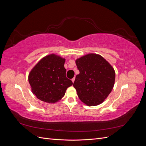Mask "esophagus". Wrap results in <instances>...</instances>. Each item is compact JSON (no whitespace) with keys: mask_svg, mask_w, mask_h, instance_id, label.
Wrapping results in <instances>:
<instances>
[{"mask_svg":"<svg viewBox=\"0 0 146 146\" xmlns=\"http://www.w3.org/2000/svg\"><path fill=\"white\" fill-rule=\"evenodd\" d=\"M75 79H76V78H75V77H74L72 79V82L74 83V81H75Z\"/></svg>","mask_w":146,"mask_h":146,"instance_id":"34e87169","label":"esophagus"}]
</instances>
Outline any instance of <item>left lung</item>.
<instances>
[{
	"mask_svg": "<svg viewBox=\"0 0 146 146\" xmlns=\"http://www.w3.org/2000/svg\"><path fill=\"white\" fill-rule=\"evenodd\" d=\"M80 71L74 83L79 99L89 107L104 102L115 82V70L101 55L90 53L76 59Z\"/></svg>",
	"mask_w": 146,
	"mask_h": 146,
	"instance_id": "8db88e82",
	"label": "left lung"
}]
</instances>
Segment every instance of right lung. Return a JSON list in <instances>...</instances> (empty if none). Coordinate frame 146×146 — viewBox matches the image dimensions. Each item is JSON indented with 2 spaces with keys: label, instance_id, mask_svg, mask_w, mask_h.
Instances as JSON below:
<instances>
[{
  "label": "right lung",
  "instance_id": "add662e5",
  "mask_svg": "<svg viewBox=\"0 0 146 146\" xmlns=\"http://www.w3.org/2000/svg\"><path fill=\"white\" fill-rule=\"evenodd\" d=\"M66 59L52 54L44 56L29 74L32 93L41 101L55 104L63 98L72 82L66 77Z\"/></svg>",
  "mask_w": 146,
  "mask_h": 146
}]
</instances>
